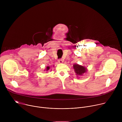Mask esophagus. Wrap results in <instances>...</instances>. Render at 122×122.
Returning a JSON list of instances; mask_svg holds the SVG:
<instances>
[{
  "mask_svg": "<svg viewBox=\"0 0 122 122\" xmlns=\"http://www.w3.org/2000/svg\"><path fill=\"white\" fill-rule=\"evenodd\" d=\"M58 62H59V63H62L63 62V60H62V59H58Z\"/></svg>",
  "mask_w": 122,
  "mask_h": 122,
  "instance_id": "esophagus-1",
  "label": "esophagus"
}]
</instances>
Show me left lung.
Here are the masks:
<instances>
[{"instance_id": "1", "label": "left lung", "mask_w": 122, "mask_h": 122, "mask_svg": "<svg viewBox=\"0 0 122 122\" xmlns=\"http://www.w3.org/2000/svg\"><path fill=\"white\" fill-rule=\"evenodd\" d=\"M73 68L76 75L77 76V77L82 75L83 73H85L87 71V68L85 67L79 65L77 64H74Z\"/></svg>"}]
</instances>
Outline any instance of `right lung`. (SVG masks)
<instances>
[{
    "label": "right lung",
    "mask_w": 122,
    "mask_h": 122,
    "mask_svg": "<svg viewBox=\"0 0 122 122\" xmlns=\"http://www.w3.org/2000/svg\"><path fill=\"white\" fill-rule=\"evenodd\" d=\"M49 69H50V66H47V67H46V71H48V70H49Z\"/></svg>",
    "instance_id": "add662e5"
}]
</instances>
